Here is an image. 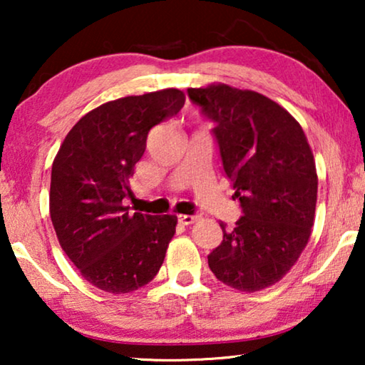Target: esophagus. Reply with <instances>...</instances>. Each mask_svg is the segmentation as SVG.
<instances>
[{"label": "esophagus", "mask_w": 365, "mask_h": 365, "mask_svg": "<svg viewBox=\"0 0 365 365\" xmlns=\"http://www.w3.org/2000/svg\"><path fill=\"white\" fill-rule=\"evenodd\" d=\"M199 219V216H196V214H192V216H189V214H179L178 216V221L179 224H182V226H191V224H194Z\"/></svg>", "instance_id": "1"}]
</instances>
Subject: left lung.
I'll list each match as a JSON object with an SVG mask.
<instances>
[{"label": "left lung", "instance_id": "obj_1", "mask_svg": "<svg viewBox=\"0 0 365 365\" xmlns=\"http://www.w3.org/2000/svg\"><path fill=\"white\" fill-rule=\"evenodd\" d=\"M187 96L216 124L222 168L242 216L207 256L219 281L256 292L281 281L307 246L317 202V173L301 124L249 89L214 83Z\"/></svg>", "mask_w": 365, "mask_h": 365}]
</instances>
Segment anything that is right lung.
<instances>
[{
	"label": "right lung",
	"instance_id": "add662e5",
	"mask_svg": "<svg viewBox=\"0 0 365 365\" xmlns=\"http://www.w3.org/2000/svg\"><path fill=\"white\" fill-rule=\"evenodd\" d=\"M182 91L169 88L104 103L79 119L53 161L49 214L63 251L101 291L146 286L163 266L178 217L131 212L129 179L148 133L181 111Z\"/></svg>",
	"mask_w": 365,
	"mask_h": 365
}]
</instances>
